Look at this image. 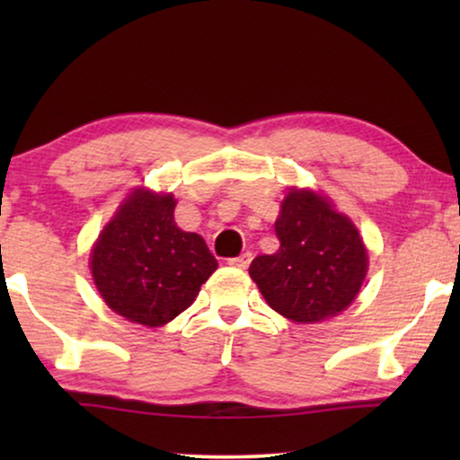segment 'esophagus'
<instances>
[{"label": "esophagus", "instance_id": "esophagus-1", "mask_svg": "<svg viewBox=\"0 0 460 460\" xmlns=\"http://www.w3.org/2000/svg\"><path fill=\"white\" fill-rule=\"evenodd\" d=\"M228 263L232 268H241V270H244L251 263V253H241L238 257H230L228 260Z\"/></svg>", "mask_w": 460, "mask_h": 460}]
</instances>
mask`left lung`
I'll list each match as a JSON object with an SVG mask.
<instances>
[{"mask_svg":"<svg viewBox=\"0 0 460 460\" xmlns=\"http://www.w3.org/2000/svg\"><path fill=\"white\" fill-rule=\"evenodd\" d=\"M280 249L251 261L268 305L299 324L341 314L368 272V253L351 219L323 194L291 188L274 224Z\"/></svg>","mask_w":460,"mask_h":460,"instance_id":"8db88e82","label":"left lung"}]
</instances>
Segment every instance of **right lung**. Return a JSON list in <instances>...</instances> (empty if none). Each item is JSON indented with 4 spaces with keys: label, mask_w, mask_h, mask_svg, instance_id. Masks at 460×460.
<instances>
[{
    "label": "right lung",
    "mask_w": 460,
    "mask_h": 460,
    "mask_svg": "<svg viewBox=\"0 0 460 460\" xmlns=\"http://www.w3.org/2000/svg\"><path fill=\"white\" fill-rule=\"evenodd\" d=\"M173 209V194L136 188L92 249L98 293L129 323L167 324L192 305L217 270L203 236L180 230Z\"/></svg>",
    "instance_id": "1"
}]
</instances>
